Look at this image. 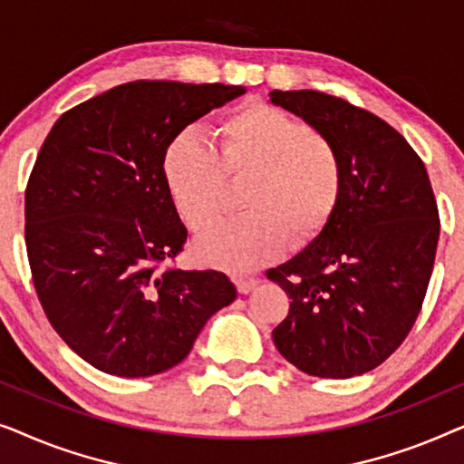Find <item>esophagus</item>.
<instances>
[{
  "label": "esophagus",
  "instance_id": "1",
  "mask_svg": "<svg viewBox=\"0 0 464 464\" xmlns=\"http://www.w3.org/2000/svg\"><path fill=\"white\" fill-rule=\"evenodd\" d=\"M257 283H259L257 278H238V281H237V289H238V294H243V295L251 294V291L256 289V285H257Z\"/></svg>",
  "mask_w": 464,
  "mask_h": 464
}]
</instances>
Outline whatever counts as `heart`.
Masks as SVG:
<instances>
[{"mask_svg": "<svg viewBox=\"0 0 464 464\" xmlns=\"http://www.w3.org/2000/svg\"><path fill=\"white\" fill-rule=\"evenodd\" d=\"M215 141L213 150L179 132L162 156L170 202L192 232L223 217L230 187L250 183L246 218L214 225L194 243L202 264L243 275L275 262L289 245H313L332 226L344 196V167L334 143L304 120L245 103L219 120Z\"/></svg>", "mask_w": 464, "mask_h": 464, "instance_id": "1", "label": "heart"}]
</instances>
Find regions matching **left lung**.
<instances>
[{
  "mask_svg": "<svg viewBox=\"0 0 464 464\" xmlns=\"http://www.w3.org/2000/svg\"><path fill=\"white\" fill-rule=\"evenodd\" d=\"M338 150L344 196L325 234L268 270L289 295L272 340L297 370L353 378L397 351L418 319L440 240L427 169L373 113L316 91H272Z\"/></svg>",
  "mask_w": 464,
  "mask_h": 464,
  "instance_id": "8db88e82",
  "label": "left lung"
}]
</instances>
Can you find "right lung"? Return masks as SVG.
<instances>
[{"instance_id":"right-lung-1","label":"right lung","mask_w":464,"mask_h":464,"mask_svg":"<svg viewBox=\"0 0 464 464\" xmlns=\"http://www.w3.org/2000/svg\"><path fill=\"white\" fill-rule=\"evenodd\" d=\"M243 86L139 80L63 113L24 194V240L50 325L86 363L145 378L181 363L237 300L224 272L169 266L188 238L164 186L170 139Z\"/></svg>"}]
</instances>
